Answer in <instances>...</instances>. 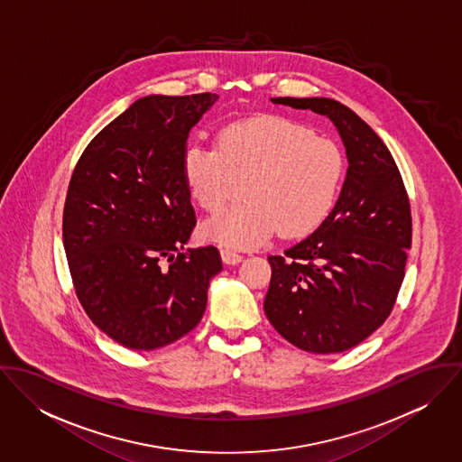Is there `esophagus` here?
Segmentation results:
<instances>
[{
	"instance_id": "esophagus-1",
	"label": "esophagus",
	"mask_w": 462,
	"mask_h": 462,
	"mask_svg": "<svg viewBox=\"0 0 462 462\" xmlns=\"http://www.w3.org/2000/svg\"><path fill=\"white\" fill-rule=\"evenodd\" d=\"M220 256H222V262L226 264H238L244 260V256H240L238 253L229 251V249H220Z\"/></svg>"
}]
</instances>
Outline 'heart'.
<instances>
[{
  "instance_id": "heart-1",
  "label": "heart",
  "mask_w": 462,
  "mask_h": 462,
  "mask_svg": "<svg viewBox=\"0 0 462 462\" xmlns=\"http://www.w3.org/2000/svg\"><path fill=\"white\" fill-rule=\"evenodd\" d=\"M189 194L208 213L224 208L233 180H244V204L204 222L206 240L254 249L279 229L286 238L315 231L336 204L345 156L336 142L279 116L222 128L217 147L190 142L181 158Z\"/></svg>"
}]
</instances>
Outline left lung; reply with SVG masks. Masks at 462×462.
<instances>
[{
    "label": "left lung",
    "mask_w": 462,
    "mask_h": 462,
    "mask_svg": "<svg viewBox=\"0 0 462 462\" xmlns=\"http://www.w3.org/2000/svg\"><path fill=\"white\" fill-rule=\"evenodd\" d=\"M332 121L348 169L329 217L300 244L270 256L264 315L313 354L345 352L379 329L395 306L411 249V206L381 136L329 97H272Z\"/></svg>",
    "instance_id": "1"
}]
</instances>
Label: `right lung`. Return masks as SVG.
<instances>
[{
    "label": "right lung",
    "instance_id": "right-lung-1",
    "mask_svg": "<svg viewBox=\"0 0 462 462\" xmlns=\"http://www.w3.org/2000/svg\"><path fill=\"white\" fill-rule=\"evenodd\" d=\"M217 99L140 97L74 167L62 226L74 290L88 319L133 350L194 329L222 270L217 247L185 251L196 211L181 172L190 130Z\"/></svg>",
    "mask_w": 462,
    "mask_h": 462
}]
</instances>
